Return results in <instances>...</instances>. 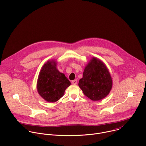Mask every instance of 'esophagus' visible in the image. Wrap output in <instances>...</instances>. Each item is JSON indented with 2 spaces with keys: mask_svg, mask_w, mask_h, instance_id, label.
Segmentation results:
<instances>
[{
  "mask_svg": "<svg viewBox=\"0 0 146 146\" xmlns=\"http://www.w3.org/2000/svg\"><path fill=\"white\" fill-rule=\"evenodd\" d=\"M72 84H77V80H73L72 81Z\"/></svg>",
  "mask_w": 146,
  "mask_h": 146,
  "instance_id": "obj_1",
  "label": "esophagus"
}]
</instances>
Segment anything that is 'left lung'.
<instances>
[{
  "mask_svg": "<svg viewBox=\"0 0 146 146\" xmlns=\"http://www.w3.org/2000/svg\"><path fill=\"white\" fill-rule=\"evenodd\" d=\"M78 86L89 99L99 101L109 94L112 88V78L105 64L92 57L84 69Z\"/></svg>",
  "mask_w": 146,
  "mask_h": 146,
  "instance_id": "1",
  "label": "left lung"
}]
</instances>
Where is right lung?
Returning <instances> with one entry per match:
<instances>
[{
  "label": "right lung",
  "mask_w": 146,
  "mask_h": 146,
  "mask_svg": "<svg viewBox=\"0 0 146 146\" xmlns=\"http://www.w3.org/2000/svg\"><path fill=\"white\" fill-rule=\"evenodd\" d=\"M57 61H47L42 67L38 77L36 89L45 101L54 103L64 96L71 83L65 75L57 69Z\"/></svg>",
  "instance_id": "right-lung-1"
}]
</instances>
